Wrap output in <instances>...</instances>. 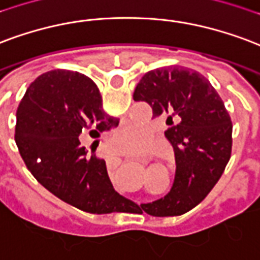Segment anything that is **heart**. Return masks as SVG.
I'll list each match as a JSON object with an SVG mask.
<instances>
[{
    "mask_svg": "<svg viewBox=\"0 0 260 260\" xmlns=\"http://www.w3.org/2000/svg\"><path fill=\"white\" fill-rule=\"evenodd\" d=\"M118 138L124 140L129 150H140L149 143L151 136L146 125L139 124V122H131V124L124 125L118 131Z\"/></svg>",
    "mask_w": 260,
    "mask_h": 260,
    "instance_id": "heart-1",
    "label": "heart"
}]
</instances>
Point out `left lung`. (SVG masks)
<instances>
[{
    "label": "left lung",
    "mask_w": 260,
    "mask_h": 260,
    "mask_svg": "<svg viewBox=\"0 0 260 260\" xmlns=\"http://www.w3.org/2000/svg\"><path fill=\"white\" fill-rule=\"evenodd\" d=\"M134 101L149 103L154 118L168 115L171 126L165 138L176 161L169 193L145 204L143 209L157 216L182 215L207 197L228 165L233 142L230 115L203 74L178 66L146 73L136 85ZM174 115L176 124L172 122Z\"/></svg>",
    "instance_id": "obj_1"
}]
</instances>
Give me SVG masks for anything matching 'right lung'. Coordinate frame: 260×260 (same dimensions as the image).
Returning a JSON list of instances; mask_svg holds the SVG:
<instances>
[{"mask_svg":"<svg viewBox=\"0 0 260 260\" xmlns=\"http://www.w3.org/2000/svg\"><path fill=\"white\" fill-rule=\"evenodd\" d=\"M118 120L102 109L91 78L69 70L44 73L16 113L15 140L24 164L57 199L89 213L128 212L134 203L113 187L105 159L88 157L80 138H99Z\"/></svg>","mask_w":260,"mask_h":260,"instance_id":"right-lung-1","label":"right lung"}]
</instances>
